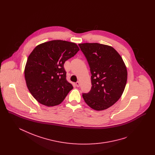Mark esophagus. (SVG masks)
<instances>
[{
  "instance_id": "1",
  "label": "esophagus",
  "mask_w": 155,
  "mask_h": 155,
  "mask_svg": "<svg viewBox=\"0 0 155 155\" xmlns=\"http://www.w3.org/2000/svg\"><path fill=\"white\" fill-rule=\"evenodd\" d=\"M76 86H77V87H80V82L79 81H77L76 82Z\"/></svg>"
}]
</instances>
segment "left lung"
I'll use <instances>...</instances> for the list:
<instances>
[{
    "instance_id": "1",
    "label": "left lung",
    "mask_w": 155,
    "mask_h": 155,
    "mask_svg": "<svg viewBox=\"0 0 155 155\" xmlns=\"http://www.w3.org/2000/svg\"><path fill=\"white\" fill-rule=\"evenodd\" d=\"M88 61L92 74V87L82 97L90 107L103 110L122 95L127 80L125 63L113 47L98 43L78 44Z\"/></svg>"
}]
</instances>
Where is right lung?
Masks as SVG:
<instances>
[{"mask_svg": "<svg viewBox=\"0 0 155 155\" xmlns=\"http://www.w3.org/2000/svg\"><path fill=\"white\" fill-rule=\"evenodd\" d=\"M79 51L75 43L53 40L38 45L31 53L24 75L27 88L39 103L58 105L73 88L67 81L64 64Z\"/></svg>", "mask_w": 155, "mask_h": 155, "instance_id": "add662e5", "label": "right lung"}]
</instances>
